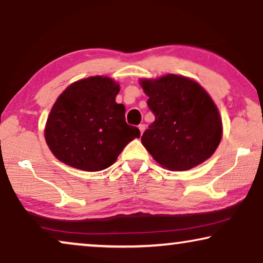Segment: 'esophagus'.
<instances>
[{
	"instance_id": "34e87169",
	"label": "esophagus",
	"mask_w": 263,
	"mask_h": 263,
	"mask_svg": "<svg viewBox=\"0 0 263 263\" xmlns=\"http://www.w3.org/2000/svg\"><path fill=\"white\" fill-rule=\"evenodd\" d=\"M145 129H146L145 124H140L139 125V130H140V133H141V135L143 134V132H145Z\"/></svg>"
}]
</instances>
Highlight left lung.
I'll use <instances>...</instances> for the list:
<instances>
[{
	"label": "left lung",
	"mask_w": 263,
	"mask_h": 263,
	"mask_svg": "<svg viewBox=\"0 0 263 263\" xmlns=\"http://www.w3.org/2000/svg\"><path fill=\"white\" fill-rule=\"evenodd\" d=\"M156 120L141 142L157 163L171 171H185L215 152L222 135L218 107L192 79L175 74L140 81Z\"/></svg>",
	"instance_id": "8db88e82"
}]
</instances>
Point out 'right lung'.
Segmentation results:
<instances>
[{
	"instance_id": "obj_1",
	"label": "right lung",
	"mask_w": 263,
	"mask_h": 263,
	"mask_svg": "<svg viewBox=\"0 0 263 263\" xmlns=\"http://www.w3.org/2000/svg\"><path fill=\"white\" fill-rule=\"evenodd\" d=\"M120 85L106 77L71 84L53 104L45 141L57 159L84 171L109 167L140 130L125 122V107L116 103Z\"/></svg>"
}]
</instances>
